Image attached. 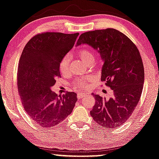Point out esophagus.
Listing matches in <instances>:
<instances>
[{
	"label": "esophagus",
	"instance_id": "obj_1",
	"mask_svg": "<svg viewBox=\"0 0 159 159\" xmlns=\"http://www.w3.org/2000/svg\"><path fill=\"white\" fill-rule=\"evenodd\" d=\"M86 95V94H78L77 98H78V100H81V99H82V98H83L85 97Z\"/></svg>",
	"mask_w": 159,
	"mask_h": 159
}]
</instances>
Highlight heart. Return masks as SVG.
Instances as JSON below:
<instances>
[{"label":"heart","mask_w":159,"mask_h":159,"mask_svg":"<svg viewBox=\"0 0 159 159\" xmlns=\"http://www.w3.org/2000/svg\"><path fill=\"white\" fill-rule=\"evenodd\" d=\"M77 55L79 56L83 61L85 62L86 65H89L90 63H93L94 61V56L93 52L89 48H81L77 51ZM70 57L69 55H65L62 58L61 61L59 63V70L61 73L65 74L67 73L69 70ZM92 80V77H84L81 78H78L75 80V85L79 88L80 89H86L89 87V82Z\"/></svg>","instance_id":"1"}]
</instances>
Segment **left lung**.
I'll return each instance as SVG.
<instances>
[{"mask_svg":"<svg viewBox=\"0 0 159 159\" xmlns=\"http://www.w3.org/2000/svg\"><path fill=\"white\" fill-rule=\"evenodd\" d=\"M88 45L103 61L101 81L113 90L106 100L92 93L95 103L90 114L98 125L109 129L125 122L141 97L144 72L137 47L124 34L114 29L82 34L76 45Z\"/></svg>","mask_w":159,"mask_h":159,"instance_id":"8db88e82","label":"left lung"}]
</instances>
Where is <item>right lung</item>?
<instances>
[{
    "label": "right lung",
    "instance_id": "right-lung-1",
    "mask_svg": "<svg viewBox=\"0 0 159 159\" xmlns=\"http://www.w3.org/2000/svg\"><path fill=\"white\" fill-rule=\"evenodd\" d=\"M78 33L46 32L31 38L24 48L17 72L18 92L24 109L43 128L55 127L73 111L75 92L58 96L51 90L61 77L59 63L73 47Z\"/></svg>",
    "mask_w": 159,
    "mask_h": 159
}]
</instances>
